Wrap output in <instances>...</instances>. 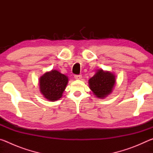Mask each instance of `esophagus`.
<instances>
[{"label":"esophagus","mask_w":153,"mask_h":153,"mask_svg":"<svg viewBox=\"0 0 153 153\" xmlns=\"http://www.w3.org/2000/svg\"><path fill=\"white\" fill-rule=\"evenodd\" d=\"M75 79H82V76L81 75H76V76H74Z\"/></svg>","instance_id":"34e87169"}]
</instances>
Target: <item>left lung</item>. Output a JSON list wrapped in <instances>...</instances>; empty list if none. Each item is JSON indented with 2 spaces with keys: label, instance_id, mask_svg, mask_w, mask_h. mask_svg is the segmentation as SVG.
<instances>
[{
  "label": "left lung",
  "instance_id": "obj_1",
  "mask_svg": "<svg viewBox=\"0 0 153 153\" xmlns=\"http://www.w3.org/2000/svg\"><path fill=\"white\" fill-rule=\"evenodd\" d=\"M116 84V76L112 72L98 69L88 80V85L95 97L105 98L111 94Z\"/></svg>",
  "mask_w": 153,
  "mask_h": 153
}]
</instances>
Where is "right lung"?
<instances>
[{
    "mask_svg": "<svg viewBox=\"0 0 153 153\" xmlns=\"http://www.w3.org/2000/svg\"><path fill=\"white\" fill-rule=\"evenodd\" d=\"M68 82V77L58 70L46 71L39 78L40 92L46 99L56 101L62 97Z\"/></svg>",
    "mask_w": 153,
    "mask_h": 153,
    "instance_id": "obj_1",
    "label": "right lung"
}]
</instances>
